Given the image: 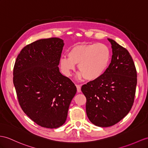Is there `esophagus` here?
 Here are the masks:
<instances>
[{
	"label": "esophagus",
	"instance_id": "34e87169",
	"mask_svg": "<svg viewBox=\"0 0 148 148\" xmlns=\"http://www.w3.org/2000/svg\"><path fill=\"white\" fill-rule=\"evenodd\" d=\"M76 86H77V92H81V86H80V85H76Z\"/></svg>",
	"mask_w": 148,
	"mask_h": 148
}]
</instances>
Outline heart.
<instances>
[{
  "label": "heart",
  "mask_w": 148,
  "mask_h": 148,
  "mask_svg": "<svg viewBox=\"0 0 148 148\" xmlns=\"http://www.w3.org/2000/svg\"><path fill=\"white\" fill-rule=\"evenodd\" d=\"M68 57H62L60 66L63 73L70 76L78 64L80 75L87 80H94L103 74L111 58L110 50L102 43L76 45L70 49Z\"/></svg>",
  "instance_id": "heart-1"
}]
</instances>
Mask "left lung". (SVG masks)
Instances as JSON below:
<instances>
[{"mask_svg":"<svg viewBox=\"0 0 148 148\" xmlns=\"http://www.w3.org/2000/svg\"><path fill=\"white\" fill-rule=\"evenodd\" d=\"M111 62L101 77L82 86L86 112L92 124L110 127L122 120L134 101L137 71L129 51L111 39Z\"/></svg>","mask_w":148,"mask_h":148,"instance_id":"left-lung-1","label":"left lung"}]
</instances>
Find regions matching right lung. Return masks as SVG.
I'll list each match as a JSON object with an SVG mask.
<instances>
[{
	"mask_svg": "<svg viewBox=\"0 0 148 148\" xmlns=\"http://www.w3.org/2000/svg\"><path fill=\"white\" fill-rule=\"evenodd\" d=\"M64 46L58 38L42 39L24 46L13 69V83L24 112L43 127L55 129L66 120L77 87L60 73Z\"/></svg>",
	"mask_w": 148,
	"mask_h": 148,
	"instance_id": "obj_1",
	"label": "right lung"
}]
</instances>
